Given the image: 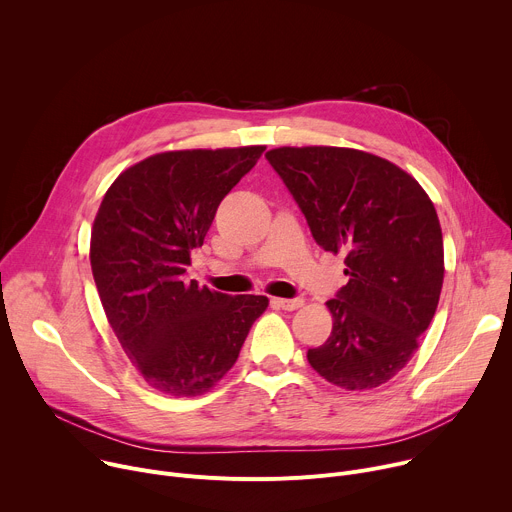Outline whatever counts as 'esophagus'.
Listing matches in <instances>:
<instances>
[{"label": "esophagus", "mask_w": 512, "mask_h": 512, "mask_svg": "<svg viewBox=\"0 0 512 512\" xmlns=\"http://www.w3.org/2000/svg\"><path fill=\"white\" fill-rule=\"evenodd\" d=\"M271 304H273L275 308H281V310L291 312V310H298V308H302V306H304V300H302V298H291V300H285V298H273V300H271Z\"/></svg>", "instance_id": "34e87169"}]
</instances>
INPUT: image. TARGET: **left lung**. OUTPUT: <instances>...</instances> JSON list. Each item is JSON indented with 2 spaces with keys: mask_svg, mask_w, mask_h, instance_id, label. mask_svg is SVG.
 Masks as SVG:
<instances>
[{
  "mask_svg": "<svg viewBox=\"0 0 512 512\" xmlns=\"http://www.w3.org/2000/svg\"><path fill=\"white\" fill-rule=\"evenodd\" d=\"M304 212L316 243L344 253L348 283L326 306L328 340L312 369L346 391L393 379L419 346L444 283V239L415 178L379 156L310 145L265 154Z\"/></svg>",
  "mask_w": 512,
  "mask_h": 512,
  "instance_id": "8db88e82",
  "label": "left lung"
}]
</instances>
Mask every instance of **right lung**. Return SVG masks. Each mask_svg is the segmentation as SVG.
Returning <instances> with one entry per match:
<instances>
[{"label": "right lung", "instance_id": "right-lung-1", "mask_svg": "<svg viewBox=\"0 0 512 512\" xmlns=\"http://www.w3.org/2000/svg\"><path fill=\"white\" fill-rule=\"evenodd\" d=\"M263 152L249 145L145 158L111 184L95 216L91 269L103 310L143 381L166 395L212 389L269 304L186 275L218 204Z\"/></svg>", "mask_w": 512, "mask_h": 512}]
</instances>
